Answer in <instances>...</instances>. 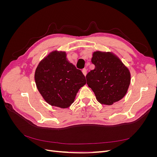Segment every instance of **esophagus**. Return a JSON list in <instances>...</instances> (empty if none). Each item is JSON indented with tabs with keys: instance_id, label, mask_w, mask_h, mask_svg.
I'll return each instance as SVG.
<instances>
[{
	"instance_id": "esophagus-1",
	"label": "esophagus",
	"mask_w": 157,
	"mask_h": 157,
	"mask_svg": "<svg viewBox=\"0 0 157 157\" xmlns=\"http://www.w3.org/2000/svg\"><path fill=\"white\" fill-rule=\"evenodd\" d=\"M82 73L84 74V76H86V74H87V70H86V69H83L82 70Z\"/></svg>"
}]
</instances>
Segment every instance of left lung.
Instances as JSON below:
<instances>
[{"mask_svg":"<svg viewBox=\"0 0 157 157\" xmlns=\"http://www.w3.org/2000/svg\"><path fill=\"white\" fill-rule=\"evenodd\" d=\"M91 61L95 68L90 71L86 78L97 101L106 105L120 101L130 86L129 69L112 52H94Z\"/></svg>","mask_w":157,"mask_h":157,"instance_id":"left-lung-1","label":"left lung"}]
</instances>
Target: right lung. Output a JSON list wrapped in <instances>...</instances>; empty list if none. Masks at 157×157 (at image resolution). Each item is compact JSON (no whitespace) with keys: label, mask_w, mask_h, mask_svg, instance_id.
Listing matches in <instances>:
<instances>
[{"label":"right lung","mask_w":157,"mask_h":157,"mask_svg":"<svg viewBox=\"0 0 157 157\" xmlns=\"http://www.w3.org/2000/svg\"><path fill=\"white\" fill-rule=\"evenodd\" d=\"M35 80L45 101L62 109L72 105L79 89L86 83L82 71L67 59L66 52L57 50L40 61Z\"/></svg>","instance_id":"add662e5"}]
</instances>
